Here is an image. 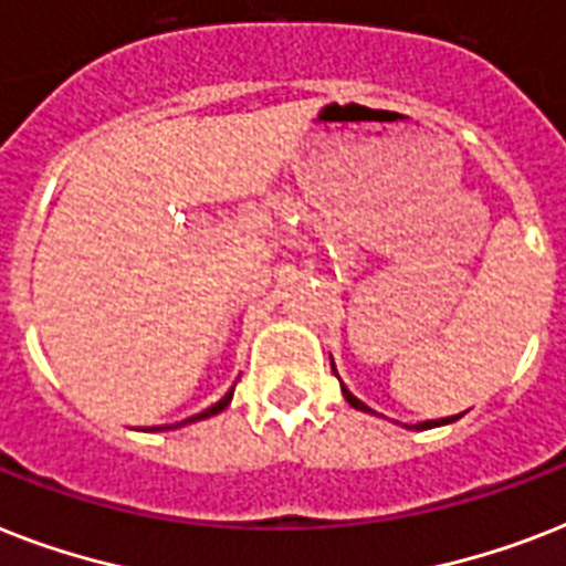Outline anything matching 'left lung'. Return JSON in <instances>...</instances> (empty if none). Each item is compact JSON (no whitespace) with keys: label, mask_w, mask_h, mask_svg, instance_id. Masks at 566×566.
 <instances>
[{"label":"left lung","mask_w":566,"mask_h":566,"mask_svg":"<svg viewBox=\"0 0 566 566\" xmlns=\"http://www.w3.org/2000/svg\"><path fill=\"white\" fill-rule=\"evenodd\" d=\"M332 370H335V361H332ZM340 390H344V399L349 405H353L355 411H367V413H376V411H370V408H367V405L361 402V399H358V396H353L349 394V390H346V385H340ZM422 426H429V422H422ZM405 429H420V426H405Z\"/></svg>","instance_id":"obj_1"}]
</instances>
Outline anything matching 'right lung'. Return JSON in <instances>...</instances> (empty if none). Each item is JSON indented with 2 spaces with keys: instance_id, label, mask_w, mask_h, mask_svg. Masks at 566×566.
I'll use <instances>...</instances> for the list:
<instances>
[{
  "instance_id": "obj_1",
  "label": "right lung",
  "mask_w": 566,
  "mask_h": 566,
  "mask_svg": "<svg viewBox=\"0 0 566 566\" xmlns=\"http://www.w3.org/2000/svg\"><path fill=\"white\" fill-rule=\"evenodd\" d=\"M231 394H234V390H229V394L222 396L220 402L217 405H211V408H205L202 413H196V417H188V420H181L179 426H188V422H196V420H205V417H213V413H220V411H226V408H229V402H231ZM158 431V429H155Z\"/></svg>"
}]
</instances>
